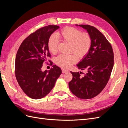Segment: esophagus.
Here are the masks:
<instances>
[{
  "label": "esophagus",
  "instance_id": "obj_1",
  "mask_svg": "<svg viewBox=\"0 0 128 128\" xmlns=\"http://www.w3.org/2000/svg\"><path fill=\"white\" fill-rule=\"evenodd\" d=\"M68 72V70H67V69H62V72L63 73H66V72Z\"/></svg>",
  "mask_w": 128,
  "mask_h": 128
}]
</instances>
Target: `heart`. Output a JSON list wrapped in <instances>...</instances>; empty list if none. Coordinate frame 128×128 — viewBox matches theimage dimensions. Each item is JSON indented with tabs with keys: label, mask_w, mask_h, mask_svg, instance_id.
<instances>
[{
	"label": "heart",
	"mask_w": 128,
	"mask_h": 128,
	"mask_svg": "<svg viewBox=\"0 0 128 128\" xmlns=\"http://www.w3.org/2000/svg\"><path fill=\"white\" fill-rule=\"evenodd\" d=\"M56 36H50L48 42L49 51L53 54L58 51L59 40L57 37L61 41L70 43V52H74L80 59L86 56L91 48L92 38L90 34L88 32L82 33L79 29L73 27H66L58 32ZM76 55L74 53L61 54L56 58V63L61 67L68 68L78 60Z\"/></svg>",
	"instance_id": "1"
}]
</instances>
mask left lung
I'll return each mask as SVG.
<instances>
[{
    "label": "left lung",
    "mask_w": 128,
    "mask_h": 128,
    "mask_svg": "<svg viewBox=\"0 0 128 128\" xmlns=\"http://www.w3.org/2000/svg\"><path fill=\"white\" fill-rule=\"evenodd\" d=\"M79 26L90 34L92 46L88 54L77 65L78 69L87 72L82 77L81 72H70L72 78L69 82V88L77 97L89 99L98 95L109 80L114 66V53L110 42L95 27Z\"/></svg>",
    "instance_id": "obj_1"
}]
</instances>
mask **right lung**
Segmentation results:
<instances>
[{
  "mask_svg": "<svg viewBox=\"0 0 128 128\" xmlns=\"http://www.w3.org/2000/svg\"><path fill=\"white\" fill-rule=\"evenodd\" d=\"M59 28L49 25L37 29L22 42L17 52L15 74L21 89L29 97L38 99L48 94L61 74V69L56 65L48 72L42 71V64L51 58L48 42L51 34ZM50 64L52 61L48 60Z\"/></svg>",
  "mask_w": 128,
  "mask_h": 128,
  "instance_id": "1",
  "label": "right lung"
}]
</instances>
